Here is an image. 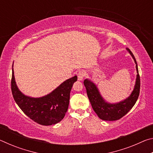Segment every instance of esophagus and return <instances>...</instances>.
Returning <instances> with one entry per match:
<instances>
[{
  "instance_id": "esophagus-1",
  "label": "esophagus",
  "mask_w": 153,
  "mask_h": 153,
  "mask_svg": "<svg viewBox=\"0 0 153 153\" xmlns=\"http://www.w3.org/2000/svg\"><path fill=\"white\" fill-rule=\"evenodd\" d=\"M86 72L85 70H81L78 72V74H77V79L79 81H82L84 79V77L86 76Z\"/></svg>"
}]
</instances>
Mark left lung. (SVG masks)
<instances>
[{"label":"left lung","mask_w":153,"mask_h":153,"mask_svg":"<svg viewBox=\"0 0 153 153\" xmlns=\"http://www.w3.org/2000/svg\"><path fill=\"white\" fill-rule=\"evenodd\" d=\"M127 51L129 52L132 56L136 63V68L137 76L136 79V84L134 86L133 91L130 96L126 99L117 103H108L106 102L104 98L100 95L97 86L90 80L86 79L84 81V84L86 87L87 95L90 102L91 103L92 108L94 112L97 114L98 117L105 121H115L118 120L126 115L131 108L134 107L136 102L140 94V79L138 74V65L135 57L128 48Z\"/></svg>","instance_id":"1"}]
</instances>
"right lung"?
Here are the masks:
<instances>
[{
    "label": "right lung",
    "instance_id": "1",
    "mask_svg": "<svg viewBox=\"0 0 153 153\" xmlns=\"http://www.w3.org/2000/svg\"><path fill=\"white\" fill-rule=\"evenodd\" d=\"M77 79V77L75 76L63 82L48 94L33 98L25 96L18 88L12 67V94L19 107L31 120L42 126L54 125L61 121L65 115L71 88Z\"/></svg>",
    "mask_w": 153,
    "mask_h": 153
}]
</instances>
